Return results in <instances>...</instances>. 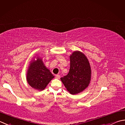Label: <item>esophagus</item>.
Instances as JSON below:
<instances>
[{
    "instance_id": "34e87169",
    "label": "esophagus",
    "mask_w": 125,
    "mask_h": 125,
    "mask_svg": "<svg viewBox=\"0 0 125 125\" xmlns=\"http://www.w3.org/2000/svg\"><path fill=\"white\" fill-rule=\"evenodd\" d=\"M55 77H56V79H60V75H56Z\"/></svg>"
}]
</instances>
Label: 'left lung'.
Masks as SVG:
<instances>
[{"mask_svg": "<svg viewBox=\"0 0 125 125\" xmlns=\"http://www.w3.org/2000/svg\"><path fill=\"white\" fill-rule=\"evenodd\" d=\"M70 66L67 75L61 78L66 89L75 95L88 87L91 80V68L84 53L75 51L70 56Z\"/></svg>", "mask_w": 125, "mask_h": 125, "instance_id": "left-lung-1", "label": "left lung"}]
</instances>
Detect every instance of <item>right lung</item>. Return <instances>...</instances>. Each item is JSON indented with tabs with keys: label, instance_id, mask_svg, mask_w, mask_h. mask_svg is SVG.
I'll return each instance as SVG.
<instances>
[{
	"label": "right lung",
	"instance_id": "1",
	"mask_svg": "<svg viewBox=\"0 0 125 125\" xmlns=\"http://www.w3.org/2000/svg\"><path fill=\"white\" fill-rule=\"evenodd\" d=\"M37 58V60H33L30 63L27 72L26 80L32 88L42 90L54 78V76L46 68L42 58Z\"/></svg>",
	"mask_w": 125,
	"mask_h": 125
}]
</instances>
